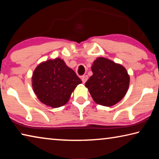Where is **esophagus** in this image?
<instances>
[{"mask_svg":"<svg viewBox=\"0 0 159 159\" xmlns=\"http://www.w3.org/2000/svg\"><path fill=\"white\" fill-rule=\"evenodd\" d=\"M88 79V76H87V75H85V76H83L82 78H81L82 82H83V83H85L86 81H87Z\"/></svg>","mask_w":159,"mask_h":159,"instance_id":"esophagus-1","label":"esophagus"}]
</instances>
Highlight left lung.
<instances>
[{"mask_svg": "<svg viewBox=\"0 0 159 159\" xmlns=\"http://www.w3.org/2000/svg\"><path fill=\"white\" fill-rule=\"evenodd\" d=\"M93 76L85 83V87L97 104L114 105L127 93L130 77L123 66L104 57H98L92 66Z\"/></svg>", "mask_w": 159, "mask_h": 159, "instance_id": "1", "label": "left lung"}]
</instances>
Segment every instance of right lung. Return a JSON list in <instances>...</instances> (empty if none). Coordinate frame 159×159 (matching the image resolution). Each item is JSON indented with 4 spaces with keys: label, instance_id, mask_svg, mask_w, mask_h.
<instances>
[{
    "label": "right lung",
    "instance_id": "add662e5",
    "mask_svg": "<svg viewBox=\"0 0 159 159\" xmlns=\"http://www.w3.org/2000/svg\"><path fill=\"white\" fill-rule=\"evenodd\" d=\"M81 83L74 70L60 58L40 64L32 76V86L38 99L52 108L64 105Z\"/></svg>",
    "mask_w": 159,
    "mask_h": 159
}]
</instances>
